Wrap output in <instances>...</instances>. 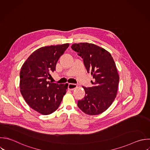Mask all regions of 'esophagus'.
<instances>
[{
    "label": "esophagus",
    "mask_w": 150,
    "mask_h": 150,
    "mask_svg": "<svg viewBox=\"0 0 150 150\" xmlns=\"http://www.w3.org/2000/svg\"><path fill=\"white\" fill-rule=\"evenodd\" d=\"M77 87V86L75 84H72V83H69L68 85V89L70 90H73L74 89L76 88Z\"/></svg>",
    "instance_id": "1"
}]
</instances>
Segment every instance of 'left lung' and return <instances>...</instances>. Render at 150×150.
Here are the masks:
<instances>
[{"label":"left lung","mask_w":150,"mask_h":150,"mask_svg":"<svg viewBox=\"0 0 150 150\" xmlns=\"http://www.w3.org/2000/svg\"><path fill=\"white\" fill-rule=\"evenodd\" d=\"M71 49L83 59L93 78V87H83L86 95L78 101V107L87 114H100L109 108L117 96L120 77L115 63L110 52L96 45L74 43Z\"/></svg>","instance_id":"8db88e82"}]
</instances>
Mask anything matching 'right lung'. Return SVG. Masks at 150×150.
I'll list each match as a JSON object with an SVG mask.
<instances>
[{
    "mask_svg": "<svg viewBox=\"0 0 150 150\" xmlns=\"http://www.w3.org/2000/svg\"><path fill=\"white\" fill-rule=\"evenodd\" d=\"M69 43L40 47L25 62L20 72L21 93L26 103L43 115H49L59 107L66 93L68 84L47 81L50 72L56 70L60 57Z\"/></svg>",
    "mask_w": 150,
    "mask_h": 150,
    "instance_id": "right-lung-1",
    "label": "right lung"
}]
</instances>
